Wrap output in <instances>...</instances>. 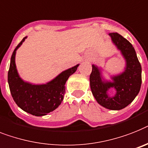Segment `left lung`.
Segmentation results:
<instances>
[{"label": "left lung", "mask_w": 148, "mask_h": 148, "mask_svg": "<svg viewBox=\"0 0 148 148\" xmlns=\"http://www.w3.org/2000/svg\"><path fill=\"white\" fill-rule=\"evenodd\" d=\"M109 35L125 57L126 68L121 75L113 77V82H109L102 81L99 69L92 65L90 86L99 104L107 109L119 110L131 103L138 94L141 85V66L132 45L127 39L117 32H110ZM110 87H115L117 90L113 98L108 97L106 94Z\"/></svg>", "instance_id": "left-lung-1"}]
</instances>
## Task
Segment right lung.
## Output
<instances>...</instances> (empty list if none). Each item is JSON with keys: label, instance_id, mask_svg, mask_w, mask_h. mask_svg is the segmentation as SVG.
I'll use <instances>...</instances> for the list:
<instances>
[{"label": "right lung", "instance_id": "obj_1", "mask_svg": "<svg viewBox=\"0 0 148 148\" xmlns=\"http://www.w3.org/2000/svg\"><path fill=\"white\" fill-rule=\"evenodd\" d=\"M25 38H23L13 52L8 71V83L11 95L18 107L32 115L41 116L59 107L65 95L66 82L76 71L79 64L63 71L45 85H32L25 82L17 73L15 55Z\"/></svg>", "mask_w": 148, "mask_h": 148}]
</instances>
